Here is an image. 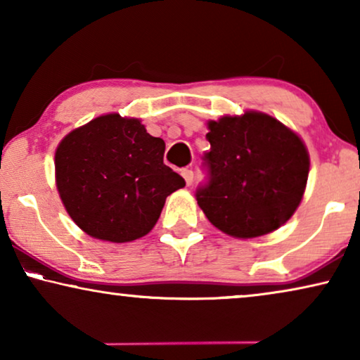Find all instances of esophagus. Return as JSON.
Masks as SVG:
<instances>
[{
    "label": "esophagus",
    "mask_w": 360,
    "mask_h": 360,
    "mask_svg": "<svg viewBox=\"0 0 360 360\" xmlns=\"http://www.w3.org/2000/svg\"><path fill=\"white\" fill-rule=\"evenodd\" d=\"M181 175H184V179H185V181H186V185H191L193 184V170H190V169H184L181 170Z\"/></svg>",
    "instance_id": "esophagus-1"
}]
</instances>
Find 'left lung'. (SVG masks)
<instances>
[{
    "mask_svg": "<svg viewBox=\"0 0 360 360\" xmlns=\"http://www.w3.org/2000/svg\"><path fill=\"white\" fill-rule=\"evenodd\" d=\"M208 184L196 201L210 223L239 239L259 238L292 218L307 188L309 155L297 132L259 111L208 122Z\"/></svg>",
    "mask_w": 360,
    "mask_h": 360,
    "instance_id": "obj_1",
    "label": "left lung"
}]
</instances>
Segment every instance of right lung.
I'll return each mask as SVG.
<instances>
[{
    "label": "right lung",
    "mask_w": 360,
    "mask_h": 360,
    "mask_svg": "<svg viewBox=\"0 0 360 360\" xmlns=\"http://www.w3.org/2000/svg\"><path fill=\"white\" fill-rule=\"evenodd\" d=\"M165 142L136 117L105 115L77 127L56 150L60 200L88 236L129 243L154 228L185 180L164 164Z\"/></svg>",
    "instance_id": "right-lung-1"
}]
</instances>
